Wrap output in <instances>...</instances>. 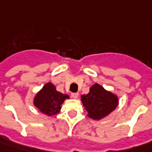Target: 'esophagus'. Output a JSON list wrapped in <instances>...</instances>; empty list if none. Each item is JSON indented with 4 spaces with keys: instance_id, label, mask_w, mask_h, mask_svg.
I'll return each mask as SVG.
<instances>
[{
    "instance_id": "34e87169",
    "label": "esophagus",
    "mask_w": 152,
    "mask_h": 152,
    "mask_svg": "<svg viewBox=\"0 0 152 152\" xmlns=\"http://www.w3.org/2000/svg\"><path fill=\"white\" fill-rule=\"evenodd\" d=\"M78 97H79V93H77V92H76V93H71V97L72 98L76 99Z\"/></svg>"
}]
</instances>
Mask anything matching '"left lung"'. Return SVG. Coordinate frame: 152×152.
<instances>
[{
  "label": "left lung",
  "instance_id": "1",
  "mask_svg": "<svg viewBox=\"0 0 152 152\" xmlns=\"http://www.w3.org/2000/svg\"><path fill=\"white\" fill-rule=\"evenodd\" d=\"M81 98L87 116L96 120L107 116L118 103V97L115 94L105 90L97 83L91 86L87 94L81 95Z\"/></svg>",
  "mask_w": 152,
  "mask_h": 152
}]
</instances>
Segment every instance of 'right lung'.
I'll use <instances>...</instances> for the list:
<instances>
[{"label": "right lung", "instance_id": "right-lung-1", "mask_svg": "<svg viewBox=\"0 0 152 152\" xmlns=\"http://www.w3.org/2000/svg\"><path fill=\"white\" fill-rule=\"evenodd\" d=\"M67 98V94L58 92L51 82H48L34 97V104L40 112L51 116L60 112L61 104Z\"/></svg>", "mask_w": 152, "mask_h": 152}]
</instances>
